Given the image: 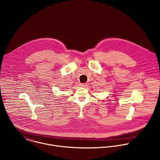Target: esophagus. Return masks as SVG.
Listing matches in <instances>:
<instances>
[{
  "label": "esophagus",
  "instance_id": "1",
  "mask_svg": "<svg viewBox=\"0 0 160 160\" xmlns=\"http://www.w3.org/2000/svg\"><path fill=\"white\" fill-rule=\"evenodd\" d=\"M87 85V83H80V86L81 87H85Z\"/></svg>",
  "mask_w": 160,
  "mask_h": 160
}]
</instances>
